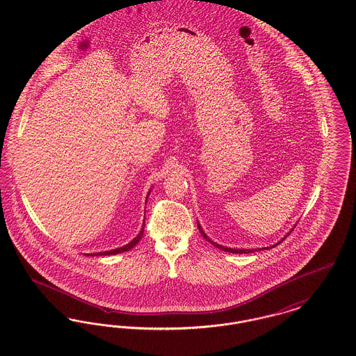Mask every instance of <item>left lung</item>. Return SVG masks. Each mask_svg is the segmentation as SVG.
<instances>
[{
	"label": "left lung",
	"instance_id": "1",
	"mask_svg": "<svg viewBox=\"0 0 356 356\" xmlns=\"http://www.w3.org/2000/svg\"><path fill=\"white\" fill-rule=\"evenodd\" d=\"M197 227H199V231H200L202 236L205 237V240H207V241H209L211 244H213L215 247H218V248H219V250H221V251H225V252H231V254H251V252H254V251H263V250H268V248H272V247L275 248V247H276V245H277L279 243H282V241H283V240H284V238H286V237H287L288 235L291 234V231L293 229V228H292V229H291V231L288 232L286 236L283 237V238H282V240H280L279 243H276V244H273V245H271V247H264V248H254V250H238V248H228V247H224V245H220V244L215 243L213 240H211L209 237L205 235V232H204L203 228H202V225L199 224V221H197Z\"/></svg>",
	"mask_w": 356,
	"mask_h": 356
}]
</instances>
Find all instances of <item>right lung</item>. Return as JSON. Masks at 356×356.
I'll return each instance as SVG.
<instances>
[{
	"instance_id": "add662e5",
	"label": "right lung",
	"mask_w": 356,
	"mask_h": 356,
	"mask_svg": "<svg viewBox=\"0 0 356 356\" xmlns=\"http://www.w3.org/2000/svg\"><path fill=\"white\" fill-rule=\"evenodd\" d=\"M149 193H151V191L148 192V195H147V200H148V196H149ZM144 227H145V220L143 222V228L140 229V232H138V235L132 240V241H129L128 244H125V245H122V247H120V248H116V250H111V251H104V252H96V254H86L88 256H111V254H121V252H127V251H129V250H132L134 247H135L136 244L140 241V238L143 237V234H144Z\"/></svg>"
}]
</instances>
